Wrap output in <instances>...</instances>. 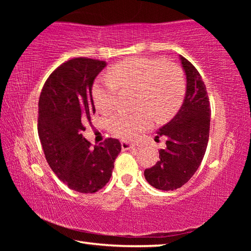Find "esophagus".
<instances>
[{"instance_id": "esophagus-1", "label": "esophagus", "mask_w": 251, "mask_h": 251, "mask_svg": "<svg viewBox=\"0 0 251 251\" xmlns=\"http://www.w3.org/2000/svg\"><path fill=\"white\" fill-rule=\"evenodd\" d=\"M135 148V145L134 144H130L128 142H125L123 141L122 142V150L123 151H128V150H134Z\"/></svg>"}]
</instances>
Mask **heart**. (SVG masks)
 Listing matches in <instances>:
<instances>
[{
	"label": "heart",
	"instance_id": "obj_1",
	"mask_svg": "<svg viewBox=\"0 0 251 251\" xmlns=\"http://www.w3.org/2000/svg\"><path fill=\"white\" fill-rule=\"evenodd\" d=\"M109 78H99L93 86L96 108L107 113L114 108L120 88L137 90L135 112L118 110L109 116L110 133L131 141L150 128L152 116L164 122L175 115L186 93L185 74L179 66L163 58L133 57L110 67Z\"/></svg>",
	"mask_w": 251,
	"mask_h": 251
}]
</instances>
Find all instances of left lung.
Instances as JSON below:
<instances>
[{"label":"left lung","mask_w":251,"mask_h":251,"mask_svg":"<svg viewBox=\"0 0 251 251\" xmlns=\"http://www.w3.org/2000/svg\"><path fill=\"white\" fill-rule=\"evenodd\" d=\"M187 87L184 103L173 120L157 131L164 136L166 147L159 151V160L145 169L144 176L160 190H174L185 185L201 165L210 128V104L201 74L180 55Z\"/></svg>","instance_id":"left-lung-1"}]
</instances>
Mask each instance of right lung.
<instances>
[{"mask_svg":"<svg viewBox=\"0 0 251 251\" xmlns=\"http://www.w3.org/2000/svg\"><path fill=\"white\" fill-rule=\"evenodd\" d=\"M104 61L76 57L46 79L39 100L37 131L45 158L56 176L78 193H95L107 184L122 145L106 138L100 145L83 137L95 114L92 87Z\"/></svg>","mask_w":251,"mask_h":251,"instance_id":"add662e5","label":"right lung"}]
</instances>
